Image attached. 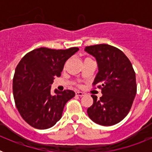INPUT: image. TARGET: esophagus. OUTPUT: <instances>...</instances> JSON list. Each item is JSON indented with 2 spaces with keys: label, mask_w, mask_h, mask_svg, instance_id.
Listing matches in <instances>:
<instances>
[{
  "label": "esophagus",
  "mask_w": 152,
  "mask_h": 152,
  "mask_svg": "<svg viewBox=\"0 0 152 152\" xmlns=\"http://www.w3.org/2000/svg\"><path fill=\"white\" fill-rule=\"evenodd\" d=\"M85 94H86L85 93L82 92V91H77V92H76V95H77V96H84Z\"/></svg>",
  "instance_id": "1"
}]
</instances>
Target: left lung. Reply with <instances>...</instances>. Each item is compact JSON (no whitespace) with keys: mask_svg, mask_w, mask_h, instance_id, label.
<instances>
[{"mask_svg":"<svg viewBox=\"0 0 152 152\" xmlns=\"http://www.w3.org/2000/svg\"><path fill=\"white\" fill-rule=\"evenodd\" d=\"M84 50L95 57L98 73L93 83L103 96L91 95L94 103L88 116L101 126H113L129 112L137 91L135 73L129 59L120 49L107 44L90 45Z\"/></svg>","mask_w":152,"mask_h":152,"instance_id":"obj_1","label":"left lung"}]
</instances>
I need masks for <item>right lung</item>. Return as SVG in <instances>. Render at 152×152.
Returning <instances> with one entry per match:
<instances>
[{
    "mask_svg": "<svg viewBox=\"0 0 152 152\" xmlns=\"http://www.w3.org/2000/svg\"><path fill=\"white\" fill-rule=\"evenodd\" d=\"M78 50L77 47L64 50L42 47L28 52L17 64L13 80L14 101L23 119L33 128L54 126L61 118L64 105L75 96L71 90H56L53 96L51 85L61 76L65 61Z\"/></svg>",
    "mask_w": 152,
    "mask_h": 152,
    "instance_id": "obj_1",
    "label": "right lung"
}]
</instances>
